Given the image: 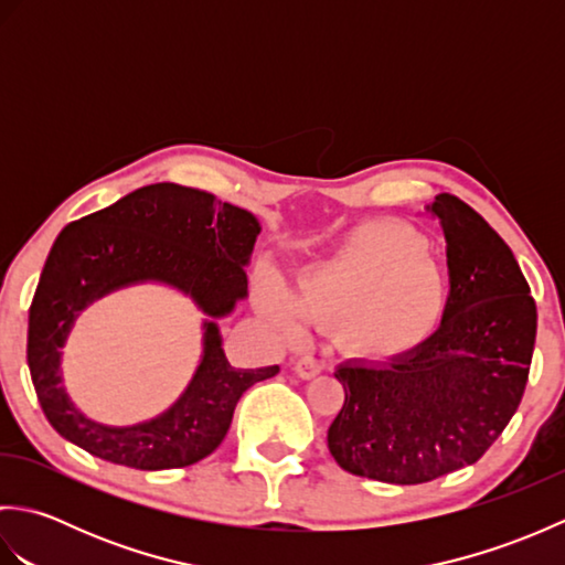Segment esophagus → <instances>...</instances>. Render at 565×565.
Instances as JSON below:
<instances>
[{"label": "esophagus", "mask_w": 565, "mask_h": 565, "mask_svg": "<svg viewBox=\"0 0 565 565\" xmlns=\"http://www.w3.org/2000/svg\"><path fill=\"white\" fill-rule=\"evenodd\" d=\"M294 371H296V374L301 376V379H313V376H318L320 371H322V364L318 362L316 356H310V354H308V356H301V359H298L296 366H294Z\"/></svg>", "instance_id": "1"}]
</instances>
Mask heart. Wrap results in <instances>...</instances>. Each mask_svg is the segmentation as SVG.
I'll use <instances>...</instances> for the list:
<instances>
[{
  "mask_svg": "<svg viewBox=\"0 0 565 565\" xmlns=\"http://www.w3.org/2000/svg\"><path fill=\"white\" fill-rule=\"evenodd\" d=\"M262 306L286 330L298 328V310L322 326L338 322L344 350L383 359L413 350L437 328L447 279L425 237L369 223L298 276L296 306L279 291L264 294Z\"/></svg>",
  "mask_w": 565,
  "mask_h": 565,
  "instance_id": "heart-1",
  "label": "heart"
}]
</instances>
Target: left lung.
Segmentation results:
<instances>
[{
	"label": "left lung",
	"instance_id": "8db88e82",
	"mask_svg": "<svg viewBox=\"0 0 565 565\" xmlns=\"http://www.w3.org/2000/svg\"><path fill=\"white\" fill-rule=\"evenodd\" d=\"M431 213L451 286L439 330L391 364L334 371L344 405L330 454L344 471L393 486L481 459L518 413L536 340V303L505 239L459 196H435Z\"/></svg>",
	"mask_w": 565,
	"mask_h": 565
}]
</instances>
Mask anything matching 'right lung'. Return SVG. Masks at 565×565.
<instances>
[{
  "mask_svg": "<svg viewBox=\"0 0 565 565\" xmlns=\"http://www.w3.org/2000/svg\"><path fill=\"white\" fill-rule=\"evenodd\" d=\"M255 215L203 189L150 184L114 206L63 227L45 259L29 308L26 359L39 403L60 437L104 461L140 471L191 466L218 447L235 405L249 386L279 366L235 369L215 322H203V359L170 411L136 427H106L70 403L60 374V347L82 308L138 281H162L189 294L211 318L231 313L247 294Z\"/></svg>",
  "mask_w": 565,
  "mask_h": 565,
  "instance_id": "1",
  "label": "right lung"
}]
</instances>
